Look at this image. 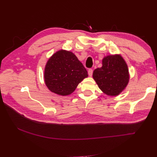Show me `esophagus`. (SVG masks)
<instances>
[{"instance_id":"obj_1","label":"esophagus","mask_w":157,"mask_h":157,"mask_svg":"<svg viewBox=\"0 0 157 157\" xmlns=\"http://www.w3.org/2000/svg\"><path fill=\"white\" fill-rule=\"evenodd\" d=\"M88 75L90 76H92V74H93V69H89L88 71Z\"/></svg>"}]
</instances>
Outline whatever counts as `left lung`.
Segmentation results:
<instances>
[{"instance_id":"left-lung-1","label":"left lung","mask_w":157,"mask_h":157,"mask_svg":"<svg viewBox=\"0 0 157 157\" xmlns=\"http://www.w3.org/2000/svg\"><path fill=\"white\" fill-rule=\"evenodd\" d=\"M102 67L94 71L93 78L99 88L109 96H117L127 86L129 80L128 66L121 56H108Z\"/></svg>"}]
</instances>
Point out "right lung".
Masks as SVG:
<instances>
[{"label": "right lung", "instance_id": "right-lung-1", "mask_svg": "<svg viewBox=\"0 0 157 157\" xmlns=\"http://www.w3.org/2000/svg\"><path fill=\"white\" fill-rule=\"evenodd\" d=\"M88 77L87 71L72 52L60 50L48 61L44 71L46 86L61 96L73 93L82 80Z\"/></svg>", "mask_w": 157, "mask_h": 157}]
</instances>
